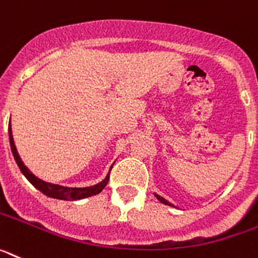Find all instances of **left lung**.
<instances>
[{
	"label": "left lung",
	"mask_w": 258,
	"mask_h": 258,
	"mask_svg": "<svg viewBox=\"0 0 258 258\" xmlns=\"http://www.w3.org/2000/svg\"><path fill=\"white\" fill-rule=\"evenodd\" d=\"M154 196H155L156 198H158V201H160L162 202V204H164V205H168V206H172V208H175V205H172L171 204V202H168L166 200V198H163V197H160L159 195H156V193H154Z\"/></svg>",
	"instance_id": "left-lung-1"
}]
</instances>
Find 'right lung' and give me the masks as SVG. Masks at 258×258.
Returning a JSON list of instances; mask_svg holds the SVG:
<instances>
[{
  "label": "right lung",
  "mask_w": 258,
  "mask_h": 258,
  "mask_svg": "<svg viewBox=\"0 0 258 258\" xmlns=\"http://www.w3.org/2000/svg\"><path fill=\"white\" fill-rule=\"evenodd\" d=\"M9 140H10V147H12V153L14 155V159L18 164L19 169L22 171L26 179L32 184L36 189H39L41 193L50 198H56V200H63V201H76V200H82V198L91 197V196L99 195L102 192L105 185L108 184L109 180V173L105 176V179L100 181L96 185L92 186H86V188H69V186H62L57 185V184H52V182H47L44 180L39 179L34 173L31 172L27 167L24 166V163L22 162L21 156H19L17 147L14 145V138H13V132H12V125H9Z\"/></svg>",
  "instance_id": "obj_1"
}]
</instances>
